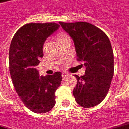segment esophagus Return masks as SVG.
Returning <instances> with one entry per match:
<instances>
[{
	"instance_id": "1",
	"label": "esophagus",
	"mask_w": 129,
	"mask_h": 129,
	"mask_svg": "<svg viewBox=\"0 0 129 129\" xmlns=\"http://www.w3.org/2000/svg\"><path fill=\"white\" fill-rule=\"evenodd\" d=\"M69 76V74L68 73H67V72H63V73H62V76L63 78H67Z\"/></svg>"
}]
</instances>
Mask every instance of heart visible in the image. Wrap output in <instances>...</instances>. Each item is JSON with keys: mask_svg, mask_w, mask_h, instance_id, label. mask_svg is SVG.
Returning <instances> with one entry per match:
<instances>
[{"mask_svg": "<svg viewBox=\"0 0 129 129\" xmlns=\"http://www.w3.org/2000/svg\"><path fill=\"white\" fill-rule=\"evenodd\" d=\"M62 36V35H60V36Z\"/></svg>", "mask_w": 129, "mask_h": 129, "instance_id": "b5f03b06", "label": "heart"}]
</instances>
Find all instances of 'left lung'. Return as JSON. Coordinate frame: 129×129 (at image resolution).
<instances>
[{"instance_id":"1","label":"left lung","mask_w":129,"mask_h":129,"mask_svg":"<svg viewBox=\"0 0 129 129\" xmlns=\"http://www.w3.org/2000/svg\"><path fill=\"white\" fill-rule=\"evenodd\" d=\"M59 23L74 40L77 60L86 67L84 76H74L78 80L73 91L76 102L84 108L95 107L105 98L114 73L109 39L103 31L89 22Z\"/></svg>"}]
</instances>
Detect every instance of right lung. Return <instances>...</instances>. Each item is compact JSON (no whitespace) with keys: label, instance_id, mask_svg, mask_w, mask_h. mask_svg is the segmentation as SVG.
<instances>
[{"label":"right lung","instance_id":"add662e5","mask_svg":"<svg viewBox=\"0 0 129 129\" xmlns=\"http://www.w3.org/2000/svg\"><path fill=\"white\" fill-rule=\"evenodd\" d=\"M59 27L55 22L26 24L15 34L9 47V71L16 91L23 104L36 113L53 109L55 92L62 79L60 72L40 77L36 69L45 40Z\"/></svg>","mask_w":129,"mask_h":129}]
</instances>
